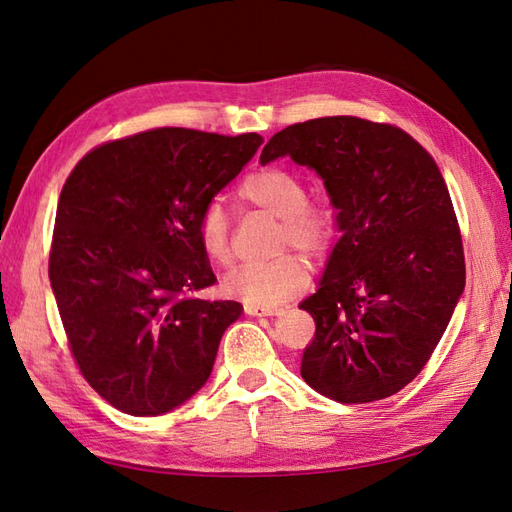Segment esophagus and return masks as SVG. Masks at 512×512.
<instances>
[{"instance_id":"34e87169","label":"esophagus","mask_w":512,"mask_h":512,"mask_svg":"<svg viewBox=\"0 0 512 512\" xmlns=\"http://www.w3.org/2000/svg\"><path fill=\"white\" fill-rule=\"evenodd\" d=\"M244 311L248 313V316H279L283 309L281 307H266V305L244 303Z\"/></svg>"}]
</instances>
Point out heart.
Here are the masks:
<instances>
[{"label": "heart", "mask_w": 512, "mask_h": 512, "mask_svg": "<svg viewBox=\"0 0 512 512\" xmlns=\"http://www.w3.org/2000/svg\"><path fill=\"white\" fill-rule=\"evenodd\" d=\"M238 199L281 218L279 244L294 246L309 257L326 253L335 238V214L329 205L307 199V183L283 166H264L248 173ZM196 240L203 255L218 266L231 261L229 218L220 203H209L196 220ZM309 285V268L298 255H281L266 264H244L222 277V292L251 305H279Z\"/></svg>", "instance_id": "heart-1"}]
</instances>
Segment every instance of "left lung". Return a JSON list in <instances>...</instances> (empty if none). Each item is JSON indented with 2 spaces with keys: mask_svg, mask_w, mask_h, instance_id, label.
Segmentation results:
<instances>
[{
  "mask_svg": "<svg viewBox=\"0 0 512 512\" xmlns=\"http://www.w3.org/2000/svg\"><path fill=\"white\" fill-rule=\"evenodd\" d=\"M290 155L322 177L337 240L316 294L300 374L342 404L383 400L424 370L465 290V255L432 155L396 125L324 116L274 134L268 164Z\"/></svg>",
  "mask_w": 512,
  "mask_h": 512,
  "instance_id": "1",
  "label": "left lung"
}]
</instances>
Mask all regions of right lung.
<instances>
[{
	"mask_svg": "<svg viewBox=\"0 0 512 512\" xmlns=\"http://www.w3.org/2000/svg\"><path fill=\"white\" fill-rule=\"evenodd\" d=\"M261 142L149 129L86 153L64 181L51 290L77 368L119 411L168 413L212 374L242 305L192 296L216 283L196 220Z\"/></svg>",
	"mask_w": 512,
	"mask_h": 512,
	"instance_id": "right-lung-1",
	"label": "right lung"
}]
</instances>
